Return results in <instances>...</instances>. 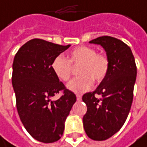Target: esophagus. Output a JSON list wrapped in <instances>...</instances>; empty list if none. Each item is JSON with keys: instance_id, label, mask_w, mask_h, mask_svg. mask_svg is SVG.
I'll return each instance as SVG.
<instances>
[{"instance_id": "1", "label": "esophagus", "mask_w": 147, "mask_h": 147, "mask_svg": "<svg viewBox=\"0 0 147 147\" xmlns=\"http://www.w3.org/2000/svg\"><path fill=\"white\" fill-rule=\"evenodd\" d=\"M77 100H78V101H81V100H82V95L77 94Z\"/></svg>"}]
</instances>
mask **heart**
I'll return each mask as SVG.
<instances>
[{
	"mask_svg": "<svg viewBox=\"0 0 147 147\" xmlns=\"http://www.w3.org/2000/svg\"><path fill=\"white\" fill-rule=\"evenodd\" d=\"M71 64L78 65V74L72 79L67 88L72 92L84 93L93 86V80L102 82L109 69V60L107 56L96 53V49L90 46H78L69 53V59L59 55L51 62V69L55 76L63 82H67L71 77Z\"/></svg>",
	"mask_w": 147,
	"mask_h": 147,
	"instance_id": "obj_1",
	"label": "heart"
}]
</instances>
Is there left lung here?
<instances>
[{
    "label": "left lung",
    "instance_id": "8db88e82",
    "mask_svg": "<svg viewBox=\"0 0 147 147\" xmlns=\"http://www.w3.org/2000/svg\"><path fill=\"white\" fill-rule=\"evenodd\" d=\"M90 43L103 47L109 60V69L95 91L83 96L87 105L83 122L89 138L105 140L116 134L127 118L134 98L137 67L130 47L121 40L102 36Z\"/></svg>",
    "mask_w": 147,
    "mask_h": 147
}]
</instances>
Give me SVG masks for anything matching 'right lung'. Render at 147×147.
<instances>
[{"instance_id": "obj_1", "label": "right lung", "mask_w": 147, "mask_h": 147, "mask_svg": "<svg viewBox=\"0 0 147 147\" xmlns=\"http://www.w3.org/2000/svg\"><path fill=\"white\" fill-rule=\"evenodd\" d=\"M69 46L33 38L19 49L13 59L12 84L19 116L30 135L43 143L61 138L64 121L77 101L51 67L53 59ZM60 91L62 96L53 100Z\"/></svg>"}]
</instances>
